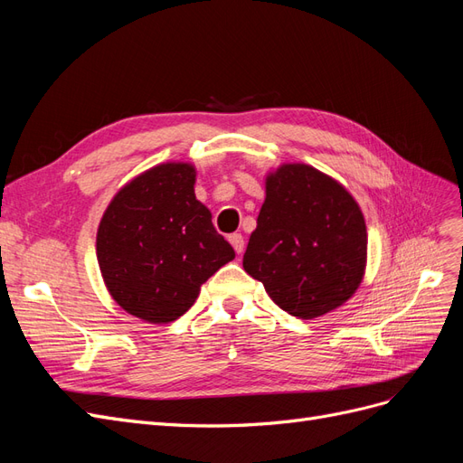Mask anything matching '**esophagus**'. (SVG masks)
Here are the masks:
<instances>
[{
	"label": "esophagus",
	"instance_id": "34e87169",
	"mask_svg": "<svg viewBox=\"0 0 463 463\" xmlns=\"http://www.w3.org/2000/svg\"><path fill=\"white\" fill-rule=\"evenodd\" d=\"M230 243H232V247L235 249L237 255L243 253L245 241H243V235H241V233H232V235H230Z\"/></svg>",
	"mask_w": 463,
	"mask_h": 463
}]
</instances>
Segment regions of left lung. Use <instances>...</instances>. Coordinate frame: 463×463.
Masks as SVG:
<instances>
[{
	"mask_svg": "<svg viewBox=\"0 0 463 463\" xmlns=\"http://www.w3.org/2000/svg\"><path fill=\"white\" fill-rule=\"evenodd\" d=\"M367 226L349 191L307 164L266 175V199L243 269L298 318L338 309L365 276Z\"/></svg>",
	"mask_w": 463,
	"mask_h": 463,
	"instance_id": "8db88e82",
	"label": "left lung"
}]
</instances>
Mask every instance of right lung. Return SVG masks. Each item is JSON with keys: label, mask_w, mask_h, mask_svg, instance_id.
I'll return each instance as SVG.
<instances>
[{"label": "right lung", "mask_w": 463, "mask_h": 463, "mask_svg": "<svg viewBox=\"0 0 463 463\" xmlns=\"http://www.w3.org/2000/svg\"><path fill=\"white\" fill-rule=\"evenodd\" d=\"M187 162L150 167L123 185L96 233V257L109 296L150 325H167L197 301L201 286L235 259L194 197Z\"/></svg>", "instance_id": "1"}]
</instances>
